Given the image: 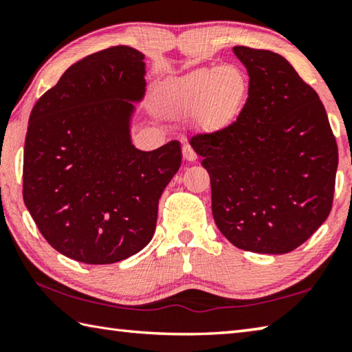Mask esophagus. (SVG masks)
<instances>
[{
    "label": "esophagus",
    "mask_w": 352,
    "mask_h": 352,
    "mask_svg": "<svg viewBox=\"0 0 352 352\" xmlns=\"http://www.w3.org/2000/svg\"><path fill=\"white\" fill-rule=\"evenodd\" d=\"M183 158L186 162H195L197 160V153L194 152V148L190 146H183Z\"/></svg>",
    "instance_id": "1"
}]
</instances>
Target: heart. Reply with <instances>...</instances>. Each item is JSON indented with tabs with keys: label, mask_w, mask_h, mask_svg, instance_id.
Masks as SVG:
<instances>
[{
	"label": "heart",
	"mask_w": 352,
	"mask_h": 352,
	"mask_svg": "<svg viewBox=\"0 0 352 352\" xmlns=\"http://www.w3.org/2000/svg\"><path fill=\"white\" fill-rule=\"evenodd\" d=\"M248 90V77L236 65L200 68L170 83L166 109L170 113H197L201 129L219 132L239 116Z\"/></svg>",
	"instance_id": "obj_1"
}]
</instances>
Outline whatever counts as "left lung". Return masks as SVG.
Returning a JSON list of instances; mask_svg holds the SVG:
<instances>
[{"label": "left lung", "mask_w": 352, "mask_h": 352, "mask_svg": "<svg viewBox=\"0 0 352 352\" xmlns=\"http://www.w3.org/2000/svg\"><path fill=\"white\" fill-rule=\"evenodd\" d=\"M248 99L223 130L189 144L211 178L217 228L234 247L284 254L331 212L338 151L318 94L283 56L234 46Z\"/></svg>", "instance_id": "obj_1"}]
</instances>
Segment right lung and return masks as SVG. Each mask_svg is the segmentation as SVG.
Masks as SVG:
<instances>
[{"mask_svg": "<svg viewBox=\"0 0 352 352\" xmlns=\"http://www.w3.org/2000/svg\"><path fill=\"white\" fill-rule=\"evenodd\" d=\"M144 76L138 50L94 52L71 65L29 116L23 199L41 236L69 259L113 264L152 241L158 200L180 168L182 147L133 146Z\"/></svg>", "mask_w": 352, "mask_h": 352, "instance_id": "right-lung-1", "label": "right lung"}]
</instances>
